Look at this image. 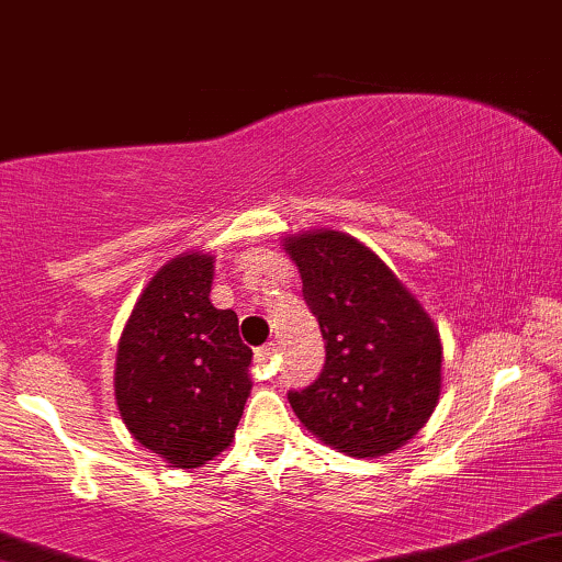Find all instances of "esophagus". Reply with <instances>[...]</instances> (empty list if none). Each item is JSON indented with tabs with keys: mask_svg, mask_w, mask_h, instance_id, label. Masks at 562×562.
Returning <instances> with one entry per match:
<instances>
[{
	"mask_svg": "<svg viewBox=\"0 0 562 562\" xmlns=\"http://www.w3.org/2000/svg\"><path fill=\"white\" fill-rule=\"evenodd\" d=\"M274 359H277V347H274V344H267V347L257 349V355H254V362H257V368L259 370H267V372L272 370Z\"/></svg>",
	"mask_w": 562,
	"mask_h": 562,
	"instance_id": "34e87169",
	"label": "esophagus"
}]
</instances>
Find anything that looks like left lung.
Segmentation results:
<instances>
[{"mask_svg": "<svg viewBox=\"0 0 562 562\" xmlns=\"http://www.w3.org/2000/svg\"><path fill=\"white\" fill-rule=\"evenodd\" d=\"M282 246L326 341L316 383L288 393L295 416L349 458L398 450L429 422L442 393L437 326L355 236L316 228L282 238Z\"/></svg>", "mask_w": 562, "mask_h": 562, "instance_id": "8db88e82", "label": "left lung"}]
</instances>
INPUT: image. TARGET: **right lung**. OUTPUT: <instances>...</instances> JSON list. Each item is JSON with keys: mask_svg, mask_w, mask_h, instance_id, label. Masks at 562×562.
<instances>
[{"mask_svg": "<svg viewBox=\"0 0 562 562\" xmlns=\"http://www.w3.org/2000/svg\"><path fill=\"white\" fill-rule=\"evenodd\" d=\"M211 254H179L151 277L117 344L120 416L169 468L226 450L251 393V349L236 313L211 303Z\"/></svg>", "mask_w": 562, "mask_h": 562, "instance_id": "1", "label": "right lung"}]
</instances>
